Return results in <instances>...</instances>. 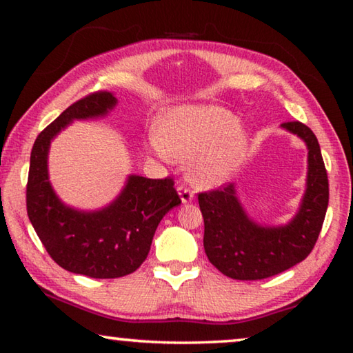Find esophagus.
<instances>
[{
  "label": "esophagus",
  "mask_w": 353,
  "mask_h": 353,
  "mask_svg": "<svg viewBox=\"0 0 353 353\" xmlns=\"http://www.w3.org/2000/svg\"><path fill=\"white\" fill-rule=\"evenodd\" d=\"M177 191H179V196H181L183 204H188V202L194 199V193L188 187H185V185H179Z\"/></svg>",
  "instance_id": "34e87169"
}]
</instances>
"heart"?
<instances>
[{"mask_svg":"<svg viewBox=\"0 0 353 353\" xmlns=\"http://www.w3.org/2000/svg\"><path fill=\"white\" fill-rule=\"evenodd\" d=\"M152 146L163 157L190 162V179L198 187L229 181L248 151V135L238 118L219 105H182L168 110Z\"/></svg>","mask_w":353,"mask_h":353,"instance_id":"heart-1","label":"heart"}]
</instances>
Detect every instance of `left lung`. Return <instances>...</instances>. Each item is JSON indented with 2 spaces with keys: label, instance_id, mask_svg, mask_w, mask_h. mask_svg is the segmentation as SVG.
I'll use <instances>...</instances> for the list:
<instances>
[{
  "label": "left lung",
  "instance_id": "left-lung-1",
  "mask_svg": "<svg viewBox=\"0 0 353 353\" xmlns=\"http://www.w3.org/2000/svg\"><path fill=\"white\" fill-rule=\"evenodd\" d=\"M282 128L305 141L307 188L288 224L261 225L248 216L235 185L199 193L204 216V249L212 265L235 280H261L290 270L312 252L328 205V179L313 130L299 121Z\"/></svg>",
  "mask_w": 353,
  "mask_h": 353
}]
</instances>
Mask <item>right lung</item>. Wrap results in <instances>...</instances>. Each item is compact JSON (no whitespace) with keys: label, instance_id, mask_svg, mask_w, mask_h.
<instances>
[{"label":"right lung","instance_id":"add662e5","mask_svg":"<svg viewBox=\"0 0 353 353\" xmlns=\"http://www.w3.org/2000/svg\"><path fill=\"white\" fill-rule=\"evenodd\" d=\"M115 105V94L97 92L63 110L35 140L26 185L28 216L46 252L63 270L92 279H117L139 270L159 223L181 204L168 177L129 176L118 198L94 212L65 205L54 193L48 176L51 140L74 119L105 117Z\"/></svg>","mask_w":353,"mask_h":353}]
</instances>
